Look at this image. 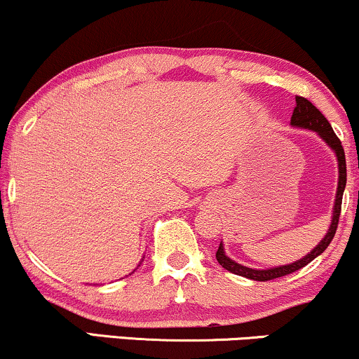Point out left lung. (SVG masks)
I'll return each instance as SVG.
<instances>
[{"instance_id": "8db88e82", "label": "left lung", "mask_w": 359, "mask_h": 359, "mask_svg": "<svg viewBox=\"0 0 359 359\" xmlns=\"http://www.w3.org/2000/svg\"><path fill=\"white\" fill-rule=\"evenodd\" d=\"M291 125L294 128H304V130L316 131L318 135H320V138L325 141V143L328 144L336 154L339 176H338V188H336V200L333 206V218H331L328 233L325 234V238L320 241V245L313 248V251H309L304 258L294 261V263L291 264H285V266H276V268H268V269H253V268L243 266V264L236 263V261H233L231 258H228V256L224 255L223 243H219L218 251H216V259H218V263L224 269H228V271L238 274V276L248 278V280L269 281V280H274V278L286 276V274H291L298 271V269L304 268L308 263H311L316 256H320L323 251L330 246V243L333 241L334 238L336 228H338L339 213H341L343 191H344V187H346V158H344V149L341 146V141H339L338 136L334 135L330 121L323 116L320 109H318L311 101L303 98V96H296V106L293 109V116H291Z\"/></svg>"}]
</instances>
